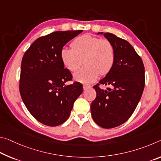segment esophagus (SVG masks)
Masks as SVG:
<instances>
[{"label": "esophagus", "mask_w": 161, "mask_h": 161, "mask_svg": "<svg viewBox=\"0 0 161 161\" xmlns=\"http://www.w3.org/2000/svg\"><path fill=\"white\" fill-rule=\"evenodd\" d=\"M90 87V86H88V85H84L83 86V89H84V90H88L89 88Z\"/></svg>", "instance_id": "34e87169"}]
</instances>
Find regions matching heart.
<instances>
[{
    "instance_id": "b5f03b06",
    "label": "heart",
    "mask_w": 161,
    "mask_h": 161,
    "mask_svg": "<svg viewBox=\"0 0 161 161\" xmlns=\"http://www.w3.org/2000/svg\"><path fill=\"white\" fill-rule=\"evenodd\" d=\"M71 48L61 51L63 64L68 70L75 72V80L83 84L94 82L100 74L105 75L113 68L115 60V51L110 41L106 39L83 35L71 43Z\"/></svg>"
}]
</instances>
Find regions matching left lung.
<instances>
[{
  "label": "left lung",
  "mask_w": 161,
  "mask_h": 161,
  "mask_svg": "<svg viewBox=\"0 0 161 161\" xmlns=\"http://www.w3.org/2000/svg\"><path fill=\"white\" fill-rule=\"evenodd\" d=\"M103 35L114 46L115 60L105 77L93 86L97 96L91 104V114L99 126L109 129L123 124L134 113L144 90L145 67L128 42L111 33ZM100 84L112 88L102 90Z\"/></svg>",
  "instance_id": "obj_1"
}]
</instances>
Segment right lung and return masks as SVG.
<instances>
[{
  "label": "right lung",
  "instance_id": "right-lung-1",
  "mask_svg": "<svg viewBox=\"0 0 161 161\" xmlns=\"http://www.w3.org/2000/svg\"><path fill=\"white\" fill-rule=\"evenodd\" d=\"M81 32L58 31L38 38L23 57L20 94L31 115L45 125L64 123L82 93L80 82L65 85L72 80V75L64 69L61 58L64 46Z\"/></svg>",
  "mask_w": 161,
  "mask_h": 161
}]
</instances>
